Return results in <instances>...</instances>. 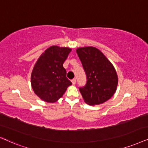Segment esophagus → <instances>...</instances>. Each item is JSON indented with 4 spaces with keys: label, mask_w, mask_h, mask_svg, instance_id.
<instances>
[{
    "label": "esophagus",
    "mask_w": 148,
    "mask_h": 148,
    "mask_svg": "<svg viewBox=\"0 0 148 148\" xmlns=\"http://www.w3.org/2000/svg\"><path fill=\"white\" fill-rule=\"evenodd\" d=\"M76 78H73V79L72 80V82L73 84H76Z\"/></svg>",
    "instance_id": "1"
}]
</instances>
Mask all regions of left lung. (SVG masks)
Here are the masks:
<instances>
[{
  "label": "left lung",
  "mask_w": 148,
  "mask_h": 148,
  "mask_svg": "<svg viewBox=\"0 0 148 148\" xmlns=\"http://www.w3.org/2000/svg\"><path fill=\"white\" fill-rule=\"evenodd\" d=\"M86 76V83L79 90L84 101L90 106L99 105L110 99L116 90L118 76L112 63L93 47L76 49Z\"/></svg>",
  "instance_id": "left-lung-1"
}]
</instances>
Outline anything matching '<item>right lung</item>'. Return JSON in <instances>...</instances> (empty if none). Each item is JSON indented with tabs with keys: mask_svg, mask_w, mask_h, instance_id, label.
<instances>
[{
	"mask_svg": "<svg viewBox=\"0 0 148 148\" xmlns=\"http://www.w3.org/2000/svg\"><path fill=\"white\" fill-rule=\"evenodd\" d=\"M71 51L68 47H50L34 65L31 74L32 87L43 101L49 103L57 101L72 84L63 66Z\"/></svg>",
	"mask_w": 148,
	"mask_h": 148,
	"instance_id": "right-lung-1",
	"label": "right lung"
}]
</instances>
